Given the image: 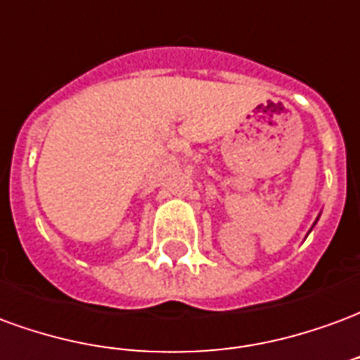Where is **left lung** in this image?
<instances>
[{"instance_id": "left-lung-1", "label": "left lung", "mask_w": 360, "mask_h": 360, "mask_svg": "<svg viewBox=\"0 0 360 360\" xmlns=\"http://www.w3.org/2000/svg\"><path fill=\"white\" fill-rule=\"evenodd\" d=\"M316 221H318V219H316ZM316 221H314V224H316Z\"/></svg>"}]
</instances>
